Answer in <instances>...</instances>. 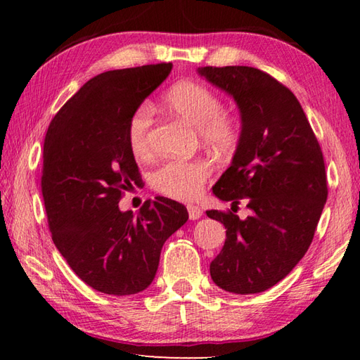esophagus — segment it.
I'll return each instance as SVG.
<instances>
[{"instance_id": "34e87169", "label": "esophagus", "mask_w": 360, "mask_h": 360, "mask_svg": "<svg viewBox=\"0 0 360 360\" xmlns=\"http://www.w3.org/2000/svg\"><path fill=\"white\" fill-rule=\"evenodd\" d=\"M187 210H188L190 219H200L202 217V209L198 207V205L190 204V205H187Z\"/></svg>"}]
</instances>
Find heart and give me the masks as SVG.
I'll use <instances>...</instances> for the list:
<instances>
[{"label":"heart","instance_id":"heart-1","mask_svg":"<svg viewBox=\"0 0 360 360\" xmlns=\"http://www.w3.org/2000/svg\"><path fill=\"white\" fill-rule=\"evenodd\" d=\"M167 108L187 124L198 128L201 141L218 151L231 150L238 139L236 122L223 112V102L207 86L196 82H179L165 94ZM151 110L137 108L128 120V145L136 158H143L150 148ZM210 174L207 162L200 159H176L165 162L153 173L151 184L159 193L179 201L193 200L201 193Z\"/></svg>","mask_w":360,"mask_h":360}]
</instances>
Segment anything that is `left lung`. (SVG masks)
<instances>
[{"label": "left lung", "mask_w": 360, "mask_h": 360, "mask_svg": "<svg viewBox=\"0 0 360 360\" xmlns=\"http://www.w3.org/2000/svg\"><path fill=\"white\" fill-rule=\"evenodd\" d=\"M198 74L233 98L241 119L232 162L213 195L232 207L246 200L252 212L244 219L205 212L226 227L212 280L227 292H263L294 269L314 238L328 196L322 150L300 102L269 74L250 66H205Z\"/></svg>", "instance_id": "8db88e82"}]
</instances>
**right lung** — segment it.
I'll use <instances>...</instances> for the list:
<instances>
[{
	"label": "right lung",
	"instance_id": "add662e5",
	"mask_svg": "<svg viewBox=\"0 0 360 360\" xmlns=\"http://www.w3.org/2000/svg\"><path fill=\"white\" fill-rule=\"evenodd\" d=\"M172 68L159 63L96 75L56 114L44 137L41 193L52 241L98 292L147 289L164 243L188 219L184 205L164 196L145 201L137 215L119 209L122 192L139 178L128 120Z\"/></svg>",
	"mask_w": 360,
	"mask_h": 360
}]
</instances>
